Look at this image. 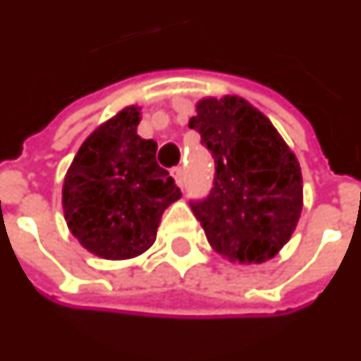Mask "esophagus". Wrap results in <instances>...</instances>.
<instances>
[{
  "label": "esophagus",
  "instance_id": "1",
  "mask_svg": "<svg viewBox=\"0 0 361 361\" xmlns=\"http://www.w3.org/2000/svg\"><path fill=\"white\" fill-rule=\"evenodd\" d=\"M172 178L176 180V183L180 185V188H183V168L181 166H178V168H173L172 170Z\"/></svg>",
  "mask_w": 361,
  "mask_h": 361
}]
</instances>
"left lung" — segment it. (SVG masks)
Masks as SVG:
<instances>
[{"instance_id":"1","label":"left lung","mask_w":361,"mask_h":361,"mask_svg":"<svg viewBox=\"0 0 361 361\" xmlns=\"http://www.w3.org/2000/svg\"><path fill=\"white\" fill-rule=\"evenodd\" d=\"M195 111L189 127L215 158V185L191 209L223 258L264 264L279 254L299 223V160L271 121L240 95L201 97Z\"/></svg>"}]
</instances>
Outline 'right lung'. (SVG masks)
<instances>
[{
  "mask_svg": "<svg viewBox=\"0 0 361 361\" xmlns=\"http://www.w3.org/2000/svg\"><path fill=\"white\" fill-rule=\"evenodd\" d=\"M138 105L123 107L85 138L68 168L62 209L70 233L103 259H130L156 240L164 211L181 197L156 162L152 138L138 137Z\"/></svg>",
  "mask_w": 361,
  "mask_h": 361,
  "instance_id": "right-lung-1",
  "label": "right lung"
}]
</instances>
